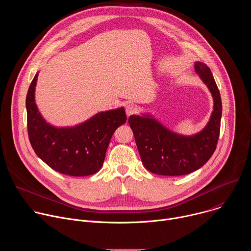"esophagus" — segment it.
I'll list each match as a JSON object with an SVG mask.
<instances>
[{
    "label": "esophagus",
    "mask_w": 251,
    "mask_h": 251,
    "mask_svg": "<svg viewBox=\"0 0 251 251\" xmlns=\"http://www.w3.org/2000/svg\"><path fill=\"white\" fill-rule=\"evenodd\" d=\"M125 110H126V114H127V116H130V115H133V114L137 113L138 108H137V106H136V105H134V104H132V103H129V104H127V105H126V107H125Z\"/></svg>",
    "instance_id": "34e87169"
}]
</instances>
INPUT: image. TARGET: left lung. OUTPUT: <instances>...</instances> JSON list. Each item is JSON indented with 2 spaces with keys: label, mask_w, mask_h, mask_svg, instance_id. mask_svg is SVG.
<instances>
[{
  "label": "left lung",
  "mask_w": 251,
  "mask_h": 251,
  "mask_svg": "<svg viewBox=\"0 0 251 251\" xmlns=\"http://www.w3.org/2000/svg\"><path fill=\"white\" fill-rule=\"evenodd\" d=\"M195 68L214 101L211 117L201 132L187 137L171 132L149 116L132 115L128 119L142 163L154 174L188 175L202 167L216 151L223 110L221 93L207 65L196 62Z\"/></svg>",
  "instance_id": "left-lung-1"
}]
</instances>
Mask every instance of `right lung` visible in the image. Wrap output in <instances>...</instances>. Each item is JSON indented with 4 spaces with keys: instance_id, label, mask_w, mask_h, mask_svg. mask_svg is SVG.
<instances>
[{
    "instance_id": "obj_1",
    "label": "right lung",
    "mask_w": 251,
    "mask_h": 251,
    "mask_svg": "<svg viewBox=\"0 0 251 251\" xmlns=\"http://www.w3.org/2000/svg\"><path fill=\"white\" fill-rule=\"evenodd\" d=\"M34 75L26 94L27 134L30 145L47 165L73 176L97 173L114 131L127 120L124 108L100 112L88 121L71 128H55L47 123L34 102Z\"/></svg>"
}]
</instances>
